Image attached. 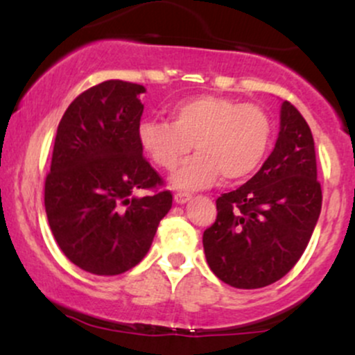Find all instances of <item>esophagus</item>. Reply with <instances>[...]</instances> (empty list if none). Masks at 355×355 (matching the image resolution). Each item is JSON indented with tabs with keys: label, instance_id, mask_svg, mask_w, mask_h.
<instances>
[{
	"label": "esophagus",
	"instance_id": "obj_1",
	"mask_svg": "<svg viewBox=\"0 0 355 355\" xmlns=\"http://www.w3.org/2000/svg\"><path fill=\"white\" fill-rule=\"evenodd\" d=\"M191 198L190 193H183V191H178V193H175V202L177 203H187Z\"/></svg>",
	"mask_w": 355,
	"mask_h": 355
}]
</instances>
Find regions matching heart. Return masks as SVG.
I'll list each match as a JSON object with an SVG mask.
<instances>
[{
    "instance_id": "b5f03b06",
    "label": "heart",
    "mask_w": 355,
    "mask_h": 355,
    "mask_svg": "<svg viewBox=\"0 0 355 355\" xmlns=\"http://www.w3.org/2000/svg\"><path fill=\"white\" fill-rule=\"evenodd\" d=\"M274 137L272 118L259 105L200 95L178 101L170 121L145 120L138 138L150 158L164 170H175L195 146L197 155L173 173V187L198 190L222 175L239 182L252 177L266 160Z\"/></svg>"
}]
</instances>
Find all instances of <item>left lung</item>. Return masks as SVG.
I'll return each instance as SVG.
<instances>
[{
	"instance_id": "left-lung-1",
	"label": "left lung",
	"mask_w": 355,
	"mask_h": 355,
	"mask_svg": "<svg viewBox=\"0 0 355 355\" xmlns=\"http://www.w3.org/2000/svg\"><path fill=\"white\" fill-rule=\"evenodd\" d=\"M320 209L312 132L284 101L274 152L250 180L217 198V218L203 232L209 267L237 288L277 282L302 257Z\"/></svg>"
}]
</instances>
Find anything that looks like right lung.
<instances>
[{"label": "right lung", "mask_w": 355, "mask_h": 355, "mask_svg": "<svg viewBox=\"0 0 355 355\" xmlns=\"http://www.w3.org/2000/svg\"><path fill=\"white\" fill-rule=\"evenodd\" d=\"M144 92L123 80L95 85L71 101L56 130L44 209L61 252L89 274L135 267L172 209V191L141 153Z\"/></svg>", "instance_id": "1"}]
</instances>
